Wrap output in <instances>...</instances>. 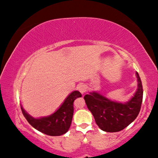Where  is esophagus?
I'll return each instance as SVG.
<instances>
[{
    "mask_svg": "<svg viewBox=\"0 0 158 158\" xmlns=\"http://www.w3.org/2000/svg\"><path fill=\"white\" fill-rule=\"evenodd\" d=\"M78 90H79V91L81 92L82 94H84V93H85L86 91H87V87H86L85 85H81L79 86Z\"/></svg>",
    "mask_w": 158,
    "mask_h": 158,
    "instance_id": "1",
    "label": "esophagus"
}]
</instances>
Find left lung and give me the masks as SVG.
Here are the masks:
<instances>
[{
    "mask_svg": "<svg viewBox=\"0 0 158 158\" xmlns=\"http://www.w3.org/2000/svg\"><path fill=\"white\" fill-rule=\"evenodd\" d=\"M136 75L137 90L133 98L126 103L114 102L95 92L84 96L88 109L101 130L107 132L119 131L137 118L142 106L143 88L138 73Z\"/></svg>",
    "mask_w": 158,
    "mask_h": 158,
    "instance_id": "left-lung-1",
    "label": "left lung"
}]
</instances>
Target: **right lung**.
<instances>
[{
	"label": "right lung",
	"instance_id": "add662e5",
	"mask_svg": "<svg viewBox=\"0 0 158 158\" xmlns=\"http://www.w3.org/2000/svg\"><path fill=\"white\" fill-rule=\"evenodd\" d=\"M81 96L79 91L71 93L60 109L47 117L34 118L29 116L21 106V111L26 119L34 128L47 135L60 136L65 134L70 128L74 111L73 102L75 99Z\"/></svg>",
	"mask_w": 158,
	"mask_h": 158
}]
</instances>
